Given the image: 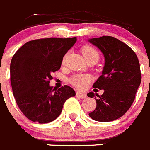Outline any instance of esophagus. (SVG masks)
Segmentation results:
<instances>
[{"instance_id": "obj_1", "label": "esophagus", "mask_w": 150, "mask_h": 150, "mask_svg": "<svg viewBox=\"0 0 150 150\" xmlns=\"http://www.w3.org/2000/svg\"><path fill=\"white\" fill-rule=\"evenodd\" d=\"M76 95H77V96H79L80 98H83V99H84L86 98V94L82 93V92H79V91H77V92H76Z\"/></svg>"}]
</instances>
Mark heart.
Listing matches in <instances>:
<instances>
[{
    "mask_svg": "<svg viewBox=\"0 0 150 150\" xmlns=\"http://www.w3.org/2000/svg\"><path fill=\"white\" fill-rule=\"evenodd\" d=\"M82 53L83 56L86 59V60L88 61L90 59H95V60L98 61L100 54L98 51L93 47V46H89V45H86L82 48ZM67 58V55H64L62 64H64ZM90 81V76L87 74H74L70 78L69 82L74 86L78 88H83Z\"/></svg>",
    "mask_w": 150,
    "mask_h": 150,
    "instance_id": "b5f03b06",
    "label": "heart"
}]
</instances>
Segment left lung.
Masks as SVG:
<instances>
[{
	"instance_id": "left-lung-1",
	"label": "left lung",
	"mask_w": 150,
	"mask_h": 150,
	"mask_svg": "<svg viewBox=\"0 0 150 150\" xmlns=\"http://www.w3.org/2000/svg\"><path fill=\"white\" fill-rule=\"evenodd\" d=\"M89 42L103 52L105 65L93 85V88L104 90L103 95L92 91L87 94L90 98L98 97L95 110L88 116L95 121H113L122 116L133 104L141 82L140 63L133 50L113 37L102 36Z\"/></svg>"
}]
</instances>
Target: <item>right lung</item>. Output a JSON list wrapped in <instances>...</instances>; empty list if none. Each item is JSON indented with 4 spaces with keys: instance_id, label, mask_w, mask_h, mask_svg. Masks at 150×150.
I'll return each mask as SVG.
<instances>
[{
    "instance_id": "right-lung-1",
    "label": "right lung",
    "mask_w": 150,
    "mask_h": 150,
    "mask_svg": "<svg viewBox=\"0 0 150 150\" xmlns=\"http://www.w3.org/2000/svg\"><path fill=\"white\" fill-rule=\"evenodd\" d=\"M76 38H49L30 40L18 49L10 63V82L18 108L40 124L59 117L64 102L76 92L65 85L50 86L52 74L60 69L63 57Z\"/></svg>"
}]
</instances>
